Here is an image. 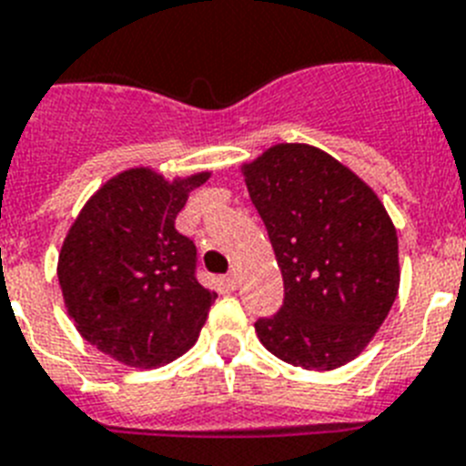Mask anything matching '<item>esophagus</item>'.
I'll list each match as a JSON object with an SVG mask.
<instances>
[{
  "mask_svg": "<svg viewBox=\"0 0 466 466\" xmlns=\"http://www.w3.org/2000/svg\"><path fill=\"white\" fill-rule=\"evenodd\" d=\"M237 284H239V277H237V272H229V275L225 277V287L229 289V291H234V289H237Z\"/></svg>",
  "mask_w": 466,
  "mask_h": 466,
  "instance_id": "34e87169",
  "label": "esophagus"
}]
</instances>
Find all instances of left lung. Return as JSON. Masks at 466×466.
I'll return each mask as SVG.
<instances>
[{"label": "left lung", "instance_id": "1", "mask_svg": "<svg viewBox=\"0 0 466 466\" xmlns=\"http://www.w3.org/2000/svg\"><path fill=\"white\" fill-rule=\"evenodd\" d=\"M244 175L284 279L279 310L256 319L258 339L293 367L346 365L396 300L389 213L358 175L308 144H277Z\"/></svg>", "mask_w": 466, "mask_h": 466}]
</instances>
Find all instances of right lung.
<instances>
[{"mask_svg": "<svg viewBox=\"0 0 466 466\" xmlns=\"http://www.w3.org/2000/svg\"><path fill=\"white\" fill-rule=\"evenodd\" d=\"M208 173L166 182L120 173L77 215L58 256V284L77 331L130 367H158L198 339L218 293L197 279V246L175 229Z\"/></svg>", "mask_w": 466, "mask_h": 466, "instance_id": "right-lung-1", "label": "right lung"}]
</instances>
